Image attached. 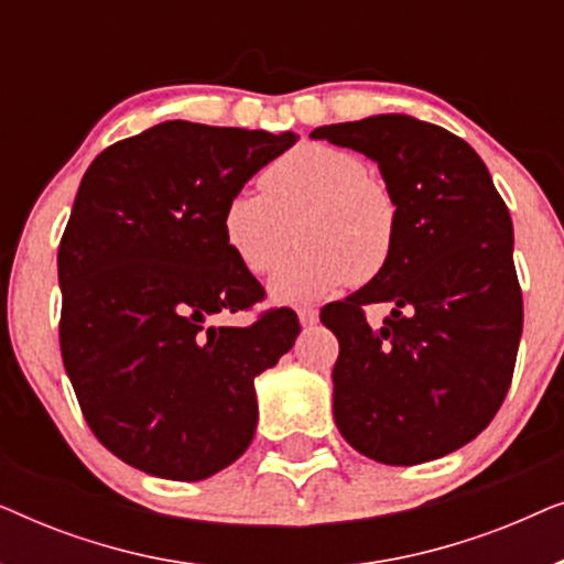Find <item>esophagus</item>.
Returning a JSON list of instances; mask_svg holds the SVG:
<instances>
[{
    "label": "esophagus",
    "mask_w": 564,
    "mask_h": 564,
    "mask_svg": "<svg viewBox=\"0 0 564 564\" xmlns=\"http://www.w3.org/2000/svg\"><path fill=\"white\" fill-rule=\"evenodd\" d=\"M297 318L305 328H311V326H315V323H318V311H315V307H300Z\"/></svg>",
    "instance_id": "esophagus-1"
}]
</instances>
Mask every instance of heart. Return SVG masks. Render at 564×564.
I'll use <instances>...</instances> for the list:
<instances>
[{"instance_id":"1","label":"heart","mask_w":564,"mask_h":564,"mask_svg":"<svg viewBox=\"0 0 564 564\" xmlns=\"http://www.w3.org/2000/svg\"><path fill=\"white\" fill-rule=\"evenodd\" d=\"M261 192H236L220 213L223 243L251 274L280 264L300 223L303 249L269 280L282 305L328 297L369 282L395 251L400 210L392 189L349 151L307 143L261 174Z\"/></svg>"}]
</instances>
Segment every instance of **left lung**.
Returning a JSON list of instances; mask_svg holds the SVG:
<instances>
[{"label": "left lung", "mask_w": 564, "mask_h": 564, "mask_svg": "<svg viewBox=\"0 0 564 564\" xmlns=\"http://www.w3.org/2000/svg\"><path fill=\"white\" fill-rule=\"evenodd\" d=\"M365 153L398 199L395 251L382 274L321 311L338 338L334 419L365 457L411 467L480 434L503 403L523 305L513 223L473 145L411 115L315 128ZM390 302L380 329L364 305Z\"/></svg>", "instance_id": "obj_1"}]
</instances>
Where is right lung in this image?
Segmentation results:
<instances>
[{"mask_svg":"<svg viewBox=\"0 0 564 564\" xmlns=\"http://www.w3.org/2000/svg\"><path fill=\"white\" fill-rule=\"evenodd\" d=\"M297 135L159 122L91 161L58 246L61 354L84 419L126 465L205 480L257 431L253 380L300 334L290 307L213 326L264 288L223 243L220 213Z\"/></svg>","mask_w":564,"mask_h":564,"instance_id":"obj_1","label":"right lung"}]
</instances>
